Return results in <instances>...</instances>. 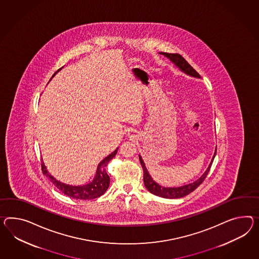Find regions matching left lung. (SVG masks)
<instances>
[{
	"label": "left lung",
	"instance_id": "1",
	"mask_svg": "<svg viewBox=\"0 0 259 259\" xmlns=\"http://www.w3.org/2000/svg\"><path fill=\"white\" fill-rule=\"evenodd\" d=\"M160 54L164 55L166 58L170 60L174 64V66L178 67L181 72L190 76V77H193L196 79H200V75L197 73L193 68H192L188 62L186 61L181 55L179 54H175V53H160ZM216 151H217V147L215 148V151L213 154L212 159L209 163L208 167L206 168V171L203 172V175L200 177L199 179H196L195 181H193L192 183L186 184V185L179 186V187H163V186L159 185V183H157L152 177L150 176V174L147 171L146 169V164L144 162V160L142 159L141 155H139L140 162L141 165L143 168L144 171V183L146 186V189L148 192H151L153 194L162 197V198H167V199H176V198H181L184 197L186 195H188L189 193L193 192L198 186L205 180L207 174L209 172V169L212 164L213 159L216 156Z\"/></svg>",
	"mask_w": 259,
	"mask_h": 259
}]
</instances>
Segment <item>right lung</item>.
Instances as JSON below:
<instances>
[{
    "label": "right lung",
    "instance_id": "right-lung-1",
    "mask_svg": "<svg viewBox=\"0 0 259 259\" xmlns=\"http://www.w3.org/2000/svg\"><path fill=\"white\" fill-rule=\"evenodd\" d=\"M63 67L59 68L55 73L53 74L52 79L56 74L59 72ZM117 151H118V147L113 152L111 153L110 155H108L107 157H105L104 159L100 161V163L98 164L93 179L91 181H89L87 184L69 185L67 183L61 182L60 180H57L49 172V171L47 170L46 165L44 164V161H42V171H43V174L46 175L47 178H49V179L51 180V182H53V185L55 186L57 189H59L60 191L63 192L64 194H66L67 196H69V197L74 198V199L80 200H90L98 198V197L101 196L102 194H104L108 190V188H109L110 178L107 175L106 166L109 163V161L116 155Z\"/></svg>",
    "mask_w": 259,
    "mask_h": 259
}]
</instances>
